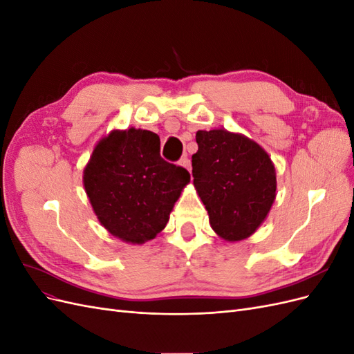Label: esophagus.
<instances>
[{"mask_svg": "<svg viewBox=\"0 0 354 354\" xmlns=\"http://www.w3.org/2000/svg\"><path fill=\"white\" fill-rule=\"evenodd\" d=\"M180 165L185 167L187 171H190V160H189V158H187V156L181 158V159H180Z\"/></svg>", "mask_w": 354, "mask_h": 354, "instance_id": "1", "label": "esophagus"}]
</instances>
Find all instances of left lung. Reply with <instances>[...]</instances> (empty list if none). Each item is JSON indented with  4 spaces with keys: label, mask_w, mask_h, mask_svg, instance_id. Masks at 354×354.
<instances>
[{
    "label": "left lung",
    "mask_w": 354,
    "mask_h": 354,
    "mask_svg": "<svg viewBox=\"0 0 354 354\" xmlns=\"http://www.w3.org/2000/svg\"><path fill=\"white\" fill-rule=\"evenodd\" d=\"M192 174L212 230L229 242L250 238L276 198L270 156L251 138L227 130L196 133Z\"/></svg>",
    "instance_id": "left-lung-1"
}]
</instances>
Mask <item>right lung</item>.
Masks as SVG:
<instances>
[{"mask_svg":"<svg viewBox=\"0 0 354 354\" xmlns=\"http://www.w3.org/2000/svg\"><path fill=\"white\" fill-rule=\"evenodd\" d=\"M159 136L113 130L95 145L84 168V187L102 226L128 243L153 239L190 181L189 171L160 158Z\"/></svg>","mask_w":354,"mask_h":354,"instance_id":"add662e5","label":"right lung"}]
</instances>
